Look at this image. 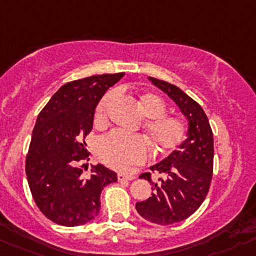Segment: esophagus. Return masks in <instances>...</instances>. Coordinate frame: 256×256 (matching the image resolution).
<instances>
[{"label": "esophagus", "mask_w": 256, "mask_h": 256, "mask_svg": "<svg viewBox=\"0 0 256 256\" xmlns=\"http://www.w3.org/2000/svg\"><path fill=\"white\" fill-rule=\"evenodd\" d=\"M134 178H135V176H128V174H124V173L117 174V179H118V180H132Z\"/></svg>", "instance_id": "esophagus-1"}]
</instances>
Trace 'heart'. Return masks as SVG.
<instances>
[{
    "instance_id": "heart-1",
    "label": "heart",
    "mask_w": 256,
    "mask_h": 256,
    "mask_svg": "<svg viewBox=\"0 0 256 256\" xmlns=\"http://www.w3.org/2000/svg\"><path fill=\"white\" fill-rule=\"evenodd\" d=\"M114 93L104 96L96 110V124L102 125L106 121V110ZM139 107L145 120L144 128L150 144L155 152L166 154L178 146L186 135L184 121L179 116L166 114V102L155 93H144L139 97ZM97 155L104 163L117 170H128L135 164H140L148 156V145L140 136L112 131L101 138L97 144Z\"/></svg>"
}]
</instances>
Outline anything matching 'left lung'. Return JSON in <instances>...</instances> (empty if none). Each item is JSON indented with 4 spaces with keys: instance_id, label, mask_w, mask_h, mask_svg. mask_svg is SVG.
<instances>
[{
    "instance_id": "1",
    "label": "left lung",
    "mask_w": 256,
    "mask_h": 256,
    "mask_svg": "<svg viewBox=\"0 0 256 256\" xmlns=\"http://www.w3.org/2000/svg\"><path fill=\"white\" fill-rule=\"evenodd\" d=\"M148 80L163 90L176 104L187 120V138L166 158L150 166L163 174L152 182V173L142 179L152 186L148 200L136 204V211L146 221L158 225H172L194 214L208 193L214 169V135L204 108L180 88L156 78Z\"/></svg>"
}]
</instances>
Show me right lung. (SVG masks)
Masks as SVG:
<instances>
[{
  "instance_id": "add662e5",
  "label": "right lung",
  "mask_w": 256,
  "mask_h": 256,
  "mask_svg": "<svg viewBox=\"0 0 256 256\" xmlns=\"http://www.w3.org/2000/svg\"><path fill=\"white\" fill-rule=\"evenodd\" d=\"M125 73L92 76L62 86L42 110L26 156V176L35 204L52 222L80 226L101 208L102 190L117 182L102 164L84 176L80 162L88 156L84 139L93 128L94 110Z\"/></svg>"
}]
</instances>
